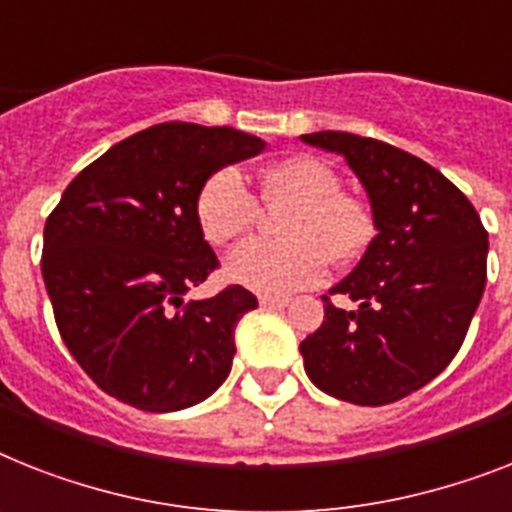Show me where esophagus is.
<instances>
[{"mask_svg":"<svg viewBox=\"0 0 512 512\" xmlns=\"http://www.w3.org/2000/svg\"><path fill=\"white\" fill-rule=\"evenodd\" d=\"M261 308H269V311H277V308L287 306V298H274V295H261L259 298Z\"/></svg>","mask_w":512,"mask_h":512,"instance_id":"obj_1","label":"esophagus"}]
</instances>
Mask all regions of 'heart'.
Listing matches in <instances>:
<instances>
[{
    "mask_svg": "<svg viewBox=\"0 0 512 512\" xmlns=\"http://www.w3.org/2000/svg\"><path fill=\"white\" fill-rule=\"evenodd\" d=\"M269 204H287L280 225L285 240H251L227 256L230 282L261 295H290L324 280L329 259L353 261L369 246L374 225L358 201L342 196L340 177L316 156H293L261 175ZM259 204L238 167L206 177L196 198V219L211 246H227L251 230Z\"/></svg>",
    "mask_w": 512,
    "mask_h": 512,
    "instance_id": "1",
    "label": "heart"
}]
</instances>
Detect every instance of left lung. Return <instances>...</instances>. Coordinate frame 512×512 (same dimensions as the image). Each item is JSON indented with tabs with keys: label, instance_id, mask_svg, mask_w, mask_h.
<instances>
[{
	"label": "left lung",
	"instance_id": "obj_1",
	"mask_svg": "<svg viewBox=\"0 0 512 512\" xmlns=\"http://www.w3.org/2000/svg\"><path fill=\"white\" fill-rule=\"evenodd\" d=\"M301 141L342 156L371 204L374 240L324 298L301 342L308 379L332 398L387 405L432 382L463 345L487 285V230L442 172L390 143L319 130Z\"/></svg>",
	"mask_w": 512,
	"mask_h": 512
}]
</instances>
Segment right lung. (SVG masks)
Returning <instances> with one entry per match:
<instances>
[{
    "mask_svg": "<svg viewBox=\"0 0 512 512\" xmlns=\"http://www.w3.org/2000/svg\"><path fill=\"white\" fill-rule=\"evenodd\" d=\"M266 149L235 128L162 122L75 177L44 227L59 335L101 390L151 413L183 411L225 382L246 287L185 303L217 269L196 219L206 177Z\"/></svg>",
    "mask_w": 512,
    "mask_h": 512,
    "instance_id": "right-lung-1",
    "label": "right lung"
}]
</instances>
